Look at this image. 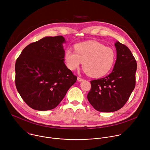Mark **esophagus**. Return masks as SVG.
Returning <instances> with one entry per match:
<instances>
[{
  "instance_id": "34e87169",
  "label": "esophagus",
  "mask_w": 150,
  "mask_h": 150,
  "mask_svg": "<svg viewBox=\"0 0 150 150\" xmlns=\"http://www.w3.org/2000/svg\"><path fill=\"white\" fill-rule=\"evenodd\" d=\"M83 79L82 78H80V77H78V81L81 82V81H82Z\"/></svg>"
}]
</instances>
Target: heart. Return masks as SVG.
<instances>
[{
  "instance_id": "heart-1",
  "label": "heart",
  "mask_w": 150,
  "mask_h": 150,
  "mask_svg": "<svg viewBox=\"0 0 150 150\" xmlns=\"http://www.w3.org/2000/svg\"><path fill=\"white\" fill-rule=\"evenodd\" d=\"M75 52L68 49L65 59L67 67L72 71L77 69L81 63L90 76L100 78L108 74L112 69L116 53L110 47L95 41L80 42L74 46Z\"/></svg>"
}]
</instances>
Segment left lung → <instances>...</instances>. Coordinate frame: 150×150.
<instances>
[{
    "label": "left lung",
    "instance_id": "8db88e82",
    "mask_svg": "<svg viewBox=\"0 0 150 150\" xmlns=\"http://www.w3.org/2000/svg\"><path fill=\"white\" fill-rule=\"evenodd\" d=\"M117 59L113 71L104 78L91 81L87 98L97 111L115 112L126 104L135 87L136 60L127 46L116 41Z\"/></svg>",
    "mask_w": 150,
    "mask_h": 150
}]
</instances>
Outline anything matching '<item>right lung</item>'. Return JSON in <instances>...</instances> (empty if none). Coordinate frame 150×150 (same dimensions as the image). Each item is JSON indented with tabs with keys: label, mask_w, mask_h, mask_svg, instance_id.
<instances>
[{
	"label": "right lung",
	"mask_w": 150,
	"mask_h": 150,
	"mask_svg": "<svg viewBox=\"0 0 150 150\" xmlns=\"http://www.w3.org/2000/svg\"><path fill=\"white\" fill-rule=\"evenodd\" d=\"M63 37H46L28 45L15 63V85L31 108L54 109L77 79L64 63Z\"/></svg>",
	"instance_id": "obj_1"
}]
</instances>
